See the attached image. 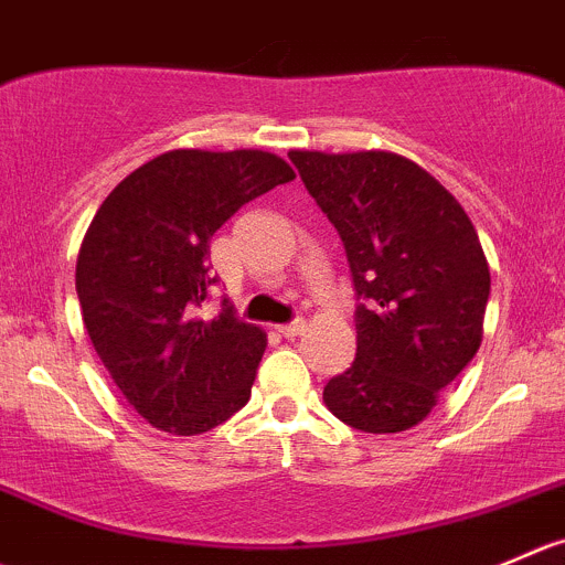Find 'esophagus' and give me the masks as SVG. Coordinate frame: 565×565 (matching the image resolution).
I'll list each match as a JSON object with an SVG mask.
<instances>
[{"label":"esophagus","mask_w":565,"mask_h":565,"mask_svg":"<svg viewBox=\"0 0 565 565\" xmlns=\"http://www.w3.org/2000/svg\"><path fill=\"white\" fill-rule=\"evenodd\" d=\"M303 331H306V322L303 320H292V322H287V326L278 328V333H281V337H287V339L300 337V333H303Z\"/></svg>","instance_id":"esophagus-1"}]
</instances>
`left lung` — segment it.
Here are the masks:
<instances>
[{"label": "left lung", "instance_id": "8db88e82", "mask_svg": "<svg viewBox=\"0 0 565 565\" xmlns=\"http://www.w3.org/2000/svg\"><path fill=\"white\" fill-rule=\"evenodd\" d=\"M333 223L355 289V361L326 383L328 411L364 434L419 425L483 339L489 262L463 206L388 151H289Z\"/></svg>", "mask_w": 565, "mask_h": 565}]
</instances>
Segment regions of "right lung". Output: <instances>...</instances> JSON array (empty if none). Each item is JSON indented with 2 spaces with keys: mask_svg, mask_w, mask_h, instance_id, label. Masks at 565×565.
<instances>
[{
  "mask_svg": "<svg viewBox=\"0 0 565 565\" xmlns=\"http://www.w3.org/2000/svg\"><path fill=\"white\" fill-rule=\"evenodd\" d=\"M295 171L267 151L179 149L146 162L104 199L76 259L87 337L131 408L154 428L206 434L243 408L265 331L212 320L210 239L234 212Z\"/></svg>",
  "mask_w": 565,
  "mask_h": 565,
  "instance_id": "add662e5",
  "label": "right lung"
}]
</instances>
